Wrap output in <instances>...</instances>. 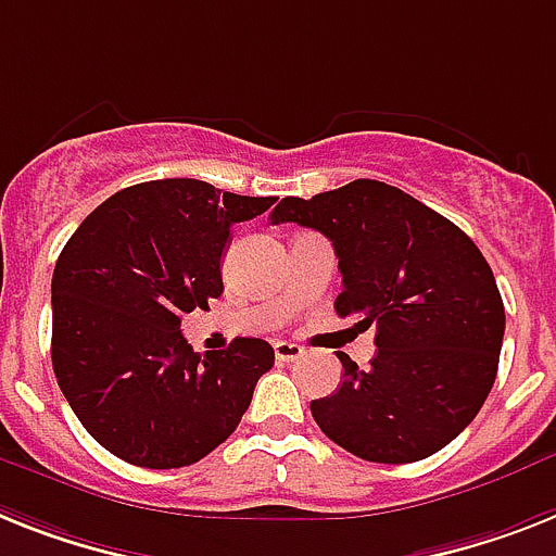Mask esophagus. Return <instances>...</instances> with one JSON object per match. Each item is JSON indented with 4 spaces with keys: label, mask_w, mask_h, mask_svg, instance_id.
Instances as JSON below:
<instances>
[{
    "label": "esophagus",
    "mask_w": 556,
    "mask_h": 556,
    "mask_svg": "<svg viewBox=\"0 0 556 556\" xmlns=\"http://www.w3.org/2000/svg\"><path fill=\"white\" fill-rule=\"evenodd\" d=\"M275 357L281 361V364H295L304 357V346H298V343L289 341H275Z\"/></svg>",
    "instance_id": "1"
}]
</instances>
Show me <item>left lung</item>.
Masks as SVG:
<instances>
[{"label": "left lung", "instance_id": "obj_1", "mask_svg": "<svg viewBox=\"0 0 556 556\" xmlns=\"http://www.w3.org/2000/svg\"><path fill=\"white\" fill-rule=\"evenodd\" d=\"M273 224L295 222L332 241L355 329L375 327L378 355L312 401L320 432L361 460L415 463L475 420L497 378L506 309L492 267L460 227L383 181L357 178L312 199H283Z\"/></svg>", "mask_w": 556, "mask_h": 556}]
</instances>
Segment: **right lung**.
<instances>
[{
	"label": "right lung",
	"instance_id": "1",
	"mask_svg": "<svg viewBox=\"0 0 556 556\" xmlns=\"http://www.w3.org/2000/svg\"><path fill=\"white\" fill-rule=\"evenodd\" d=\"M273 204L195 178L144 181L96 206L64 244L50 357L71 409L110 454L181 469L236 432L273 346L236 338L199 355L181 318L224 292L229 227Z\"/></svg>",
	"mask_w": 556,
	"mask_h": 556
}]
</instances>
